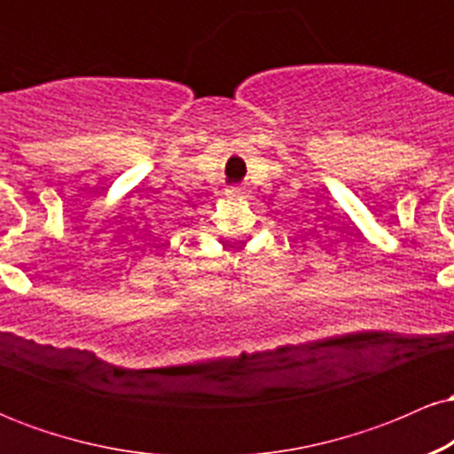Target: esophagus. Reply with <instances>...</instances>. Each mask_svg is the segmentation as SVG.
Wrapping results in <instances>:
<instances>
[{
    "label": "esophagus",
    "mask_w": 454,
    "mask_h": 454,
    "mask_svg": "<svg viewBox=\"0 0 454 454\" xmlns=\"http://www.w3.org/2000/svg\"><path fill=\"white\" fill-rule=\"evenodd\" d=\"M226 196L228 198H234V200H245V198H249V192L245 190L241 185H231L226 190Z\"/></svg>",
    "instance_id": "esophagus-1"
}]
</instances>
